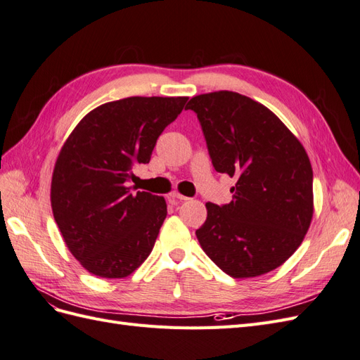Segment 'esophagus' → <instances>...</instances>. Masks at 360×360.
I'll list each match as a JSON object with an SVG mask.
<instances>
[{
	"instance_id": "obj_1",
	"label": "esophagus",
	"mask_w": 360,
	"mask_h": 360,
	"mask_svg": "<svg viewBox=\"0 0 360 360\" xmlns=\"http://www.w3.org/2000/svg\"><path fill=\"white\" fill-rule=\"evenodd\" d=\"M168 200L169 201H172V202H176V201H188L189 198L188 197H184V195H181V193H179V192H171L169 195H168Z\"/></svg>"
}]
</instances>
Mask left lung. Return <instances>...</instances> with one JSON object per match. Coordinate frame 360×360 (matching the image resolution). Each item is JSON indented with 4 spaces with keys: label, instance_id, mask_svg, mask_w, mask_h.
<instances>
[{
    "label": "left lung",
    "instance_id": "1",
    "mask_svg": "<svg viewBox=\"0 0 360 360\" xmlns=\"http://www.w3.org/2000/svg\"><path fill=\"white\" fill-rule=\"evenodd\" d=\"M217 172L236 179L230 204L207 202L198 242L213 263L237 279L282 266L296 252L314 214L307 150L269 108L234 91L195 96Z\"/></svg>",
    "mask_w": 360,
    "mask_h": 360
}]
</instances>
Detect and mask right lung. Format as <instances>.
Wrapping results in <instances>:
<instances>
[{"mask_svg":"<svg viewBox=\"0 0 360 360\" xmlns=\"http://www.w3.org/2000/svg\"><path fill=\"white\" fill-rule=\"evenodd\" d=\"M189 97H126L94 108L64 141L51 207L70 254L91 275L126 278L144 263L167 217L163 197L130 192L136 163Z\"/></svg>","mask_w":360,"mask_h":360,"instance_id":"right-lung-1","label":"right lung"}]
</instances>
